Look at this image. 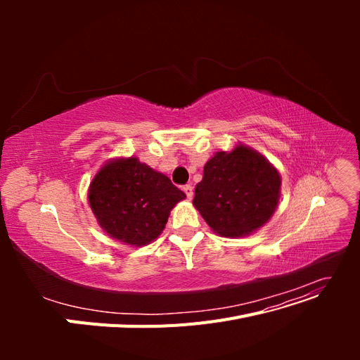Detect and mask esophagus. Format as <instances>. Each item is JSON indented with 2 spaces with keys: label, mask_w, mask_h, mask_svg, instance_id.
<instances>
[{
  "label": "esophagus",
  "mask_w": 360,
  "mask_h": 360,
  "mask_svg": "<svg viewBox=\"0 0 360 360\" xmlns=\"http://www.w3.org/2000/svg\"><path fill=\"white\" fill-rule=\"evenodd\" d=\"M183 191H184V193H186L188 200H192V197H193V189H192L191 184H184V186H183Z\"/></svg>",
  "instance_id": "34e87169"
}]
</instances>
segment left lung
Here are the masks:
<instances>
[{
    "instance_id": "obj_1",
    "label": "left lung",
    "mask_w": 360,
    "mask_h": 360,
    "mask_svg": "<svg viewBox=\"0 0 360 360\" xmlns=\"http://www.w3.org/2000/svg\"><path fill=\"white\" fill-rule=\"evenodd\" d=\"M281 177L257 151L238 146L219 151L204 165L193 205L213 231L240 237L263 226L279 201Z\"/></svg>"
}]
</instances>
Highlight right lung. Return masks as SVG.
I'll return each mask as SVG.
<instances>
[{"instance_id":"right-lung-1","label":"right lung","mask_w":360,"mask_h":360,"mask_svg":"<svg viewBox=\"0 0 360 360\" xmlns=\"http://www.w3.org/2000/svg\"><path fill=\"white\" fill-rule=\"evenodd\" d=\"M184 192L136 158L106 163L90 184V207L103 230L120 242L143 246L162 233Z\"/></svg>"}]
</instances>
